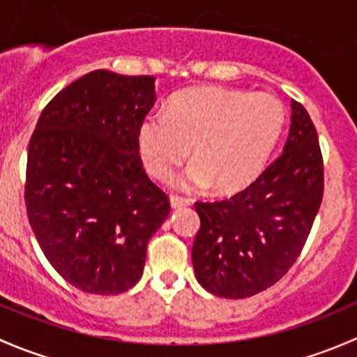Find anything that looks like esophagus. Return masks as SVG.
Masks as SVG:
<instances>
[{"label": "esophagus", "mask_w": 357, "mask_h": 357, "mask_svg": "<svg viewBox=\"0 0 357 357\" xmlns=\"http://www.w3.org/2000/svg\"><path fill=\"white\" fill-rule=\"evenodd\" d=\"M192 204V200L186 199V197H179V195H171V205L172 208H181L186 207V205Z\"/></svg>", "instance_id": "34e87169"}]
</instances>
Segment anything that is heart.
<instances>
[{
	"label": "heart",
	"mask_w": 357,
	"mask_h": 357,
	"mask_svg": "<svg viewBox=\"0 0 357 357\" xmlns=\"http://www.w3.org/2000/svg\"><path fill=\"white\" fill-rule=\"evenodd\" d=\"M287 122L276 96L204 86L178 93L165 114L153 112L138 129V149L153 178L167 181L192 152L181 183L188 188L214 185L215 192L245 188L262 172Z\"/></svg>",
	"instance_id": "obj_1"
}]
</instances>
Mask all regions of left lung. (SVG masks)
<instances>
[{
    "label": "left lung",
    "instance_id": "8db88e82",
    "mask_svg": "<svg viewBox=\"0 0 357 357\" xmlns=\"http://www.w3.org/2000/svg\"><path fill=\"white\" fill-rule=\"evenodd\" d=\"M325 188L318 132L291 100L283 153L231 199L197 202L200 229L192 248L199 283L211 294L245 298L287 275L305 245Z\"/></svg>",
    "mask_w": 357,
    "mask_h": 357
}]
</instances>
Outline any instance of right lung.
Listing matches in <instances>:
<instances>
[{
  "label": "right lung",
  "mask_w": 357,
  "mask_h": 357,
  "mask_svg": "<svg viewBox=\"0 0 357 357\" xmlns=\"http://www.w3.org/2000/svg\"><path fill=\"white\" fill-rule=\"evenodd\" d=\"M153 103L152 75L93 70L45 107L29 142L31 228L55 271L88 294L135 287L149 240L171 211L138 149Z\"/></svg>",
  "instance_id": "right-lung-1"
}]
</instances>
